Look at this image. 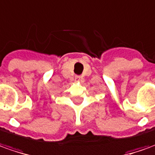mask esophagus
<instances>
[{"mask_svg": "<svg viewBox=\"0 0 155 155\" xmlns=\"http://www.w3.org/2000/svg\"><path fill=\"white\" fill-rule=\"evenodd\" d=\"M75 81L76 82H78V83H79V82L82 81V78L79 77V76H77V77H75Z\"/></svg>", "mask_w": 155, "mask_h": 155, "instance_id": "34e87169", "label": "esophagus"}]
</instances>
